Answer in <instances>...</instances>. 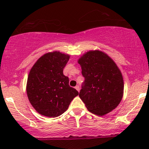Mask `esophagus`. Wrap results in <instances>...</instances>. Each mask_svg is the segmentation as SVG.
<instances>
[{
  "label": "esophagus",
  "instance_id": "34e87169",
  "mask_svg": "<svg viewBox=\"0 0 149 149\" xmlns=\"http://www.w3.org/2000/svg\"><path fill=\"white\" fill-rule=\"evenodd\" d=\"M75 89H76L78 91H79V90H80V89H79V85H77V86L75 87Z\"/></svg>",
  "mask_w": 149,
  "mask_h": 149
}]
</instances>
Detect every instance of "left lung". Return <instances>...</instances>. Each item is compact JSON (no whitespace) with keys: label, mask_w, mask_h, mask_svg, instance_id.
<instances>
[{"label":"left lung","mask_w":149,"mask_h":149,"mask_svg":"<svg viewBox=\"0 0 149 149\" xmlns=\"http://www.w3.org/2000/svg\"><path fill=\"white\" fill-rule=\"evenodd\" d=\"M85 77L79 97L87 110L103 116L115 109L123 95L121 70L104 52L89 51L78 60Z\"/></svg>","instance_id":"1"}]
</instances>
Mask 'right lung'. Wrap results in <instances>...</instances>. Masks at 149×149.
I'll return each mask as SVG.
<instances>
[{
    "label": "right lung",
    "mask_w": 149,
    "mask_h": 149,
    "mask_svg": "<svg viewBox=\"0 0 149 149\" xmlns=\"http://www.w3.org/2000/svg\"><path fill=\"white\" fill-rule=\"evenodd\" d=\"M70 59L58 51L44 54L33 65L28 77L26 92L30 104L40 115L56 117L68 109L79 92L69 85L63 70Z\"/></svg>",
    "instance_id": "right-lung-1"
}]
</instances>
